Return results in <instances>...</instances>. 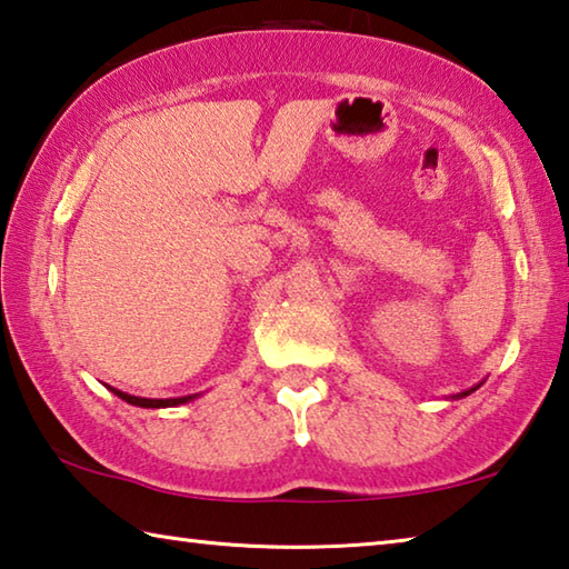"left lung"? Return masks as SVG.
Instances as JSON below:
<instances>
[{"label": "left lung", "instance_id": "left-lung-1", "mask_svg": "<svg viewBox=\"0 0 569 569\" xmlns=\"http://www.w3.org/2000/svg\"><path fill=\"white\" fill-rule=\"evenodd\" d=\"M475 389H477V387H475ZM475 389H469V391H461V393H457V397H469V393L475 391Z\"/></svg>", "mask_w": 569, "mask_h": 569}]
</instances>
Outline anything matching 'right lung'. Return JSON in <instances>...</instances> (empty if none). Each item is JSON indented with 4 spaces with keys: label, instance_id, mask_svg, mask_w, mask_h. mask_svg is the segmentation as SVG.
<instances>
[{
    "label": "right lung",
    "instance_id": "add662e5",
    "mask_svg": "<svg viewBox=\"0 0 569 569\" xmlns=\"http://www.w3.org/2000/svg\"><path fill=\"white\" fill-rule=\"evenodd\" d=\"M112 393H118L122 401L132 403V407H142V409H166V407H178V403H188L198 397V393H190V397H178V399H142V397H132V393H124L108 387Z\"/></svg>",
    "mask_w": 569,
    "mask_h": 569
}]
</instances>
